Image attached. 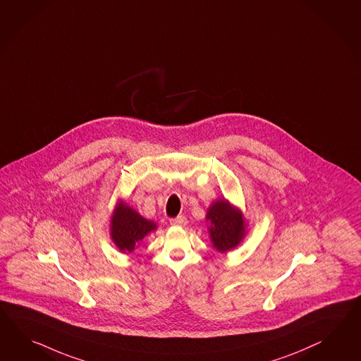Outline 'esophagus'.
Masks as SVG:
<instances>
[{
  "label": "esophagus",
  "mask_w": 361,
  "mask_h": 361,
  "mask_svg": "<svg viewBox=\"0 0 361 361\" xmlns=\"http://www.w3.org/2000/svg\"><path fill=\"white\" fill-rule=\"evenodd\" d=\"M169 223H171L172 226H180V227H183V226H186L188 220H186V218L183 216V215H180V216H176V218L169 220Z\"/></svg>",
  "instance_id": "34e87169"
}]
</instances>
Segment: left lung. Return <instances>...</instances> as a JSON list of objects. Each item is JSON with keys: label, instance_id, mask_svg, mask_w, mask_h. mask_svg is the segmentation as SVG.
Masks as SVG:
<instances>
[{"label": "left lung", "instance_id": "1", "mask_svg": "<svg viewBox=\"0 0 361 361\" xmlns=\"http://www.w3.org/2000/svg\"><path fill=\"white\" fill-rule=\"evenodd\" d=\"M206 220L210 224L209 232L212 246L220 253L236 247L245 236L243 212L224 198L212 203L207 210Z\"/></svg>", "mask_w": 361, "mask_h": 361}]
</instances>
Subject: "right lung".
Instances as JSON below:
<instances>
[{
    "instance_id": "add662e5",
    "label": "right lung",
    "mask_w": 361,
    "mask_h": 361,
    "mask_svg": "<svg viewBox=\"0 0 361 361\" xmlns=\"http://www.w3.org/2000/svg\"><path fill=\"white\" fill-rule=\"evenodd\" d=\"M157 229V224L145 219L138 212L120 201L111 219L112 241L123 253H132L149 232Z\"/></svg>"
}]
</instances>
